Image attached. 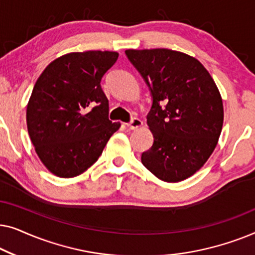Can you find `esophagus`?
<instances>
[{"label": "esophagus", "instance_id": "1", "mask_svg": "<svg viewBox=\"0 0 255 255\" xmlns=\"http://www.w3.org/2000/svg\"><path fill=\"white\" fill-rule=\"evenodd\" d=\"M128 125V128H130V130H137L138 128H140L141 125H142V122L139 120V118H137V117H133L131 120V122L130 123H128L127 124Z\"/></svg>", "mask_w": 255, "mask_h": 255}]
</instances>
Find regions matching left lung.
I'll use <instances>...</instances> for the list:
<instances>
[{
	"mask_svg": "<svg viewBox=\"0 0 255 255\" xmlns=\"http://www.w3.org/2000/svg\"><path fill=\"white\" fill-rule=\"evenodd\" d=\"M152 95V147L141 154L149 172L180 182L207 162L221 135L224 110L214 79L197 59L168 48L127 50Z\"/></svg>",
	"mask_w": 255,
	"mask_h": 255,
	"instance_id": "8db88e82",
	"label": "left lung"
}]
</instances>
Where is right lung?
I'll list each match as a JSON object with an SVG mask.
<instances>
[{"label":"right lung","instance_id":"add662e5","mask_svg":"<svg viewBox=\"0 0 255 255\" xmlns=\"http://www.w3.org/2000/svg\"><path fill=\"white\" fill-rule=\"evenodd\" d=\"M117 52H73L52 61L38 78L26 108L27 132L45 167L74 177L94 165L121 127L108 117L101 80Z\"/></svg>","mask_w":255,"mask_h":255}]
</instances>
